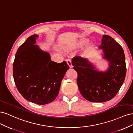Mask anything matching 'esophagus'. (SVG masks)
Here are the masks:
<instances>
[{
    "instance_id": "1",
    "label": "esophagus",
    "mask_w": 133,
    "mask_h": 133,
    "mask_svg": "<svg viewBox=\"0 0 133 133\" xmlns=\"http://www.w3.org/2000/svg\"><path fill=\"white\" fill-rule=\"evenodd\" d=\"M66 63L68 64V65L69 66V68H72L73 67V65H72V64H71V60H69V59H66Z\"/></svg>"
}]
</instances>
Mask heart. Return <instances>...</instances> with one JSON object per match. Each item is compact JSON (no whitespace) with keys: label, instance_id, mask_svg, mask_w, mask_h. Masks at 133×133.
<instances>
[{"label":"heart","instance_id":"b5f03b06","mask_svg":"<svg viewBox=\"0 0 133 133\" xmlns=\"http://www.w3.org/2000/svg\"><path fill=\"white\" fill-rule=\"evenodd\" d=\"M86 41H80L77 43H74V44H70V45H66V46L64 47V49L66 50H73L74 49H75L76 48H78L82 46L83 45H84V44L86 43Z\"/></svg>","mask_w":133,"mask_h":133}]
</instances>
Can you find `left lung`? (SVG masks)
Listing matches in <instances>:
<instances>
[{
    "label": "left lung",
    "mask_w": 133,
    "mask_h": 133,
    "mask_svg": "<svg viewBox=\"0 0 133 133\" xmlns=\"http://www.w3.org/2000/svg\"><path fill=\"white\" fill-rule=\"evenodd\" d=\"M99 48L103 49V58L110 62L105 72L95 70L86 59L76 57L72 59V65L78 74L79 91L84 98L91 102L103 103L113 98L126 75L125 58L122 47L110 36L103 35Z\"/></svg>",
    "instance_id": "1"
}]
</instances>
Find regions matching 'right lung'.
Wrapping results in <instances>:
<instances>
[{"label": "right lung", "mask_w": 133, "mask_h": 133, "mask_svg": "<svg viewBox=\"0 0 133 133\" xmlns=\"http://www.w3.org/2000/svg\"><path fill=\"white\" fill-rule=\"evenodd\" d=\"M37 34L19 46L13 63L15 85L26 100L39 105L49 104L58 95L62 80L69 67L65 61H52L49 53L35 44Z\"/></svg>", "instance_id": "add662e5"}]
</instances>
